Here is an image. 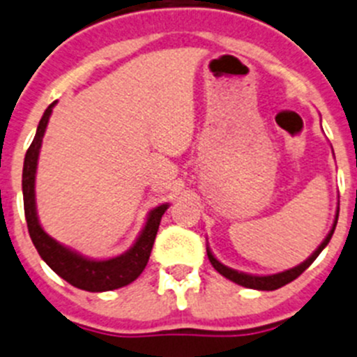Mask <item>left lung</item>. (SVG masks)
Wrapping results in <instances>:
<instances>
[{
  "label": "left lung",
  "instance_id": "obj_1",
  "mask_svg": "<svg viewBox=\"0 0 357 357\" xmlns=\"http://www.w3.org/2000/svg\"><path fill=\"white\" fill-rule=\"evenodd\" d=\"M337 220H338V212H337V217H335V222H333V227H331V231L328 233V236L324 238V242L321 243V245L317 247V250H315L314 254H312L310 257H308L307 261H303L301 264H298V266L291 268V270H286V271H280V273H275V275H266V277H257V275H247V273H242V271H236V270H231V268L224 266L222 263H219V261L213 257V254L210 252V249H206V254H208V259L210 263H212V266L215 268L217 271H219L222 277L229 278L231 282L238 284V286H243V287H249V289H257V291H275L278 289V287L286 286V284L293 282L294 278L300 277L301 273H303L305 270H307L308 266H310L312 263L315 261V257L319 256V254L322 252V249H324L326 245L329 243V240H331V236H333L335 233V227H337Z\"/></svg>",
  "mask_w": 357,
  "mask_h": 357
}]
</instances>
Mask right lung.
<instances>
[{
    "mask_svg": "<svg viewBox=\"0 0 357 357\" xmlns=\"http://www.w3.org/2000/svg\"><path fill=\"white\" fill-rule=\"evenodd\" d=\"M43 114L42 121L38 124L35 138L29 145L26 158H24V169H22V195H24V213H26V222H28V231L35 243L36 250L42 256V259L71 286L79 289L91 291V293H103V291L119 289L133 280H137L138 275L147 266L149 257H151L152 245H154L155 235H158L159 222H161L162 213L166 212L168 205H159L154 210H151L147 217V224L142 229L140 236L135 242L128 252L121 254L117 257L105 261L87 259L80 256L79 252L61 245L59 242L47 235L38 222L36 215V203H35V175L36 165H38L40 147H42L43 135L45 128L49 124V117L52 114V107Z\"/></svg>",
    "mask_w": 357,
    "mask_h": 357,
    "instance_id": "right-lung-1",
    "label": "right lung"
}]
</instances>
